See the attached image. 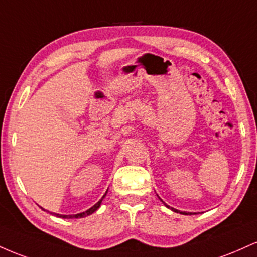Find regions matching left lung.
I'll return each instance as SVG.
<instances>
[{
	"mask_svg": "<svg viewBox=\"0 0 257 257\" xmlns=\"http://www.w3.org/2000/svg\"><path fill=\"white\" fill-rule=\"evenodd\" d=\"M158 198H159V197H158ZM159 199H161V198H159ZM161 200H162V199H161ZM162 202H163V200H162ZM163 203H164V202H163ZM164 205H166L167 208H169V209H170V206H169V205H167L166 203H164ZM172 210L174 211V213H180V214H182V215H192L191 213H186V211H184V213H182V211H180V210H178V209H174V208H172Z\"/></svg>",
	"mask_w": 257,
	"mask_h": 257,
	"instance_id": "obj_1",
	"label": "left lung"
}]
</instances>
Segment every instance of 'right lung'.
Wrapping results in <instances>:
<instances>
[{"mask_svg": "<svg viewBox=\"0 0 257 257\" xmlns=\"http://www.w3.org/2000/svg\"><path fill=\"white\" fill-rule=\"evenodd\" d=\"M106 193H107V191H106L104 196L101 197V199H100L99 202L96 203V204H94L93 206H91V208L88 209V210L83 211V213H79V214H76V215H60V214H55V213H51V214L55 215V216H58V217H63V219H81V217H85V216H88V215H91V214H93L94 211L98 210V209L100 208V205H101L102 199L105 198ZM42 209H43V208H42ZM43 210H44V209H43Z\"/></svg>", "mask_w": 257, "mask_h": 257, "instance_id": "add662e5", "label": "right lung"}]
</instances>
